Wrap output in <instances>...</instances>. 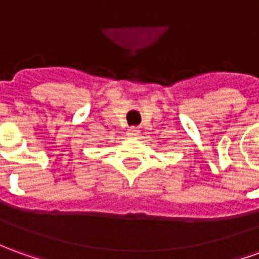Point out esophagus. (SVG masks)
<instances>
[{
	"label": "esophagus",
	"mask_w": 259,
	"mask_h": 259,
	"mask_svg": "<svg viewBox=\"0 0 259 259\" xmlns=\"http://www.w3.org/2000/svg\"><path fill=\"white\" fill-rule=\"evenodd\" d=\"M127 136L129 137L139 136V129H137V127H135V126L129 127V129H127Z\"/></svg>",
	"instance_id": "esophagus-1"
}]
</instances>
